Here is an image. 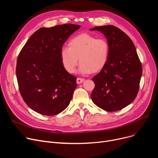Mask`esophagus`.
Instances as JSON below:
<instances>
[{
  "label": "esophagus",
  "mask_w": 158,
  "mask_h": 158,
  "mask_svg": "<svg viewBox=\"0 0 158 158\" xmlns=\"http://www.w3.org/2000/svg\"><path fill=\"white\" fill-rule=\"evenodd\" d=\"M85 81V79H82V78H77V83L78 85L81 84L82 82H83Z\"/></svg>",
  "instance_id": "esophagus-1"
}]
</instances>
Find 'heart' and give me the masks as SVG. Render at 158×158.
Returning <instances> with one entry per match:
<instances>
[{
	"instance_id": "b5f03b06",
	"label": "heart",
	"mask_w": 158,
	"mask_h": 158,
	"mask_svg": "<svg viewBox=\"0 0 158 158\" xmlns=\"http://www.w3.org/2000/svg\"><path fill=\"white\" fill-rule=\"evenodd\" d=\"M110 48L104 38L84 32L69 40L68 47H62L60 56L63 68L69 73L75 72L79 60L81 73L101 72L107 63Z\"/></svg>"
}]
</instances>
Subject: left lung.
<instances>
[{"instance_id": "1", "label": "left lung", "mask_w": 158, "mask_h": 158, "mask_svg": "<svg viewBox=\"0 0 158 158\" xmlns=\"http://www.w3.org/2000/svg\"><path fill=\"white\" fill-rule=\"evenodd\" d=\"M110 44L108 61L92 78L93 102L106 111L120 110L133 102L138 93L142 66L131 38L114 26L95 27Z\"/></svg>"}]
</instances>
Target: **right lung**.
<instances>
[{
	"label": "right lung",
	"mask_w": 158,
	"mask_h": 158,
	"mask_svg": "<svg viewBox=\"0 0 158 158\" xmlns=\"http://www.w3.org/2000/svg\"><path fill=\"white\" fill-rule=\"evenodd\" d=\"M80 27L66 23L41 27L22 48L16 63V78L23 100L35 111L52 116L69 105L77 77L63 68L60 52L66 40Z\"/></svg>",
	"instance_id": "1"
}]
</instances>
